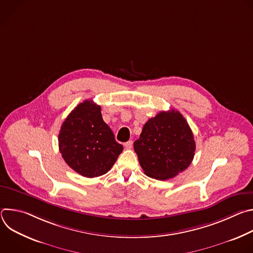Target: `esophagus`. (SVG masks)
I'll return each mask as SVG.
<instances>
[{
	"instance_id": "esophagus-1",
	"label": "esophagus",
	"mask_w": 253,
	"mask_h": 253,
	"mask_svg": "<svg viewBox=\"0 0 253 253\" xmlns=\"http://www.w3.org/2000/svg\"><path fill=\"white\" fill-rule=\"evenodd\" d=\"M132 145H133V142H132V141H128V142L125 143V148H126L127 150H129V149L132 148Z\"/></svg>"
}]
</instances>
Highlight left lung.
<instances>
[{"mask_svg": "<svg viewBox=\"0 0 253 253\" xmlns=\"http://www.w3.org/2000/svg\"><path fill=\"white\" fill-rule=\"evenodd\" d=\"M193 133L179 111H161L144 125L134 142L139 163L147 176L167 180L183 172L195 152Z\"/></svg>", "mask_w": 253, "mask_h": 253, "instance_id": "left-lung-1", "label": "left lung"}]
</instances>
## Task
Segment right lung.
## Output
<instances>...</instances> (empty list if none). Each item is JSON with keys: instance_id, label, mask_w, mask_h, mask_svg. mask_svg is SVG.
Here are the masks:
<instances>
[{"instance_id": "obj_1", "label": "right lung", "mask_w": 253, "mask_h": 253, "mask_svg": "<svg viewBox=\"0 0 253 253\" xmlns=\"http://www.w3.org/2000/svg\"><path fill=\"white\" fill-rule=\"evenodd\" d=\"M58 141L65 162L88 178L107 173L123 151L110 127L103 121L101 107L92 100L80 103L68 115Z\"/></svg>"}]
</instances>
